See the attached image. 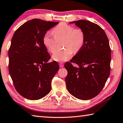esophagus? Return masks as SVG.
Returning a JSON list of instances; mask_svg holds the SVG:
<instances>
[{
    "instance_id": "1",
    "label": "esophagus",
    "mask_w": 123,
    "mask_h": 123,
    "mask_svg": "<svg viewBox=\"0 0 123 123\" xmlns=\"http://www.w3.org/2000/svg\"><path fill=\"white\" fill-rule=\"evenodd\" d=\"M59 66H60V67L62 68V67H64V64H63V63H60Z\"/></svg>"
}]
</instances>
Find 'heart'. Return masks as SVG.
Returning <instances> with one entry per match:
<instances>
[{
    "instance_id": "heart-1",
    "label": "heart",
    "mask_w": 123,
    "mask_h": 123,
    "mask_svg": "<svg viewBox=\"0 0 123 123\" xmlns=\"http://www.w3.org/2000/svg\"><path fill=\"white\" fill-rule=\"evenodd\" d=\"M53 37L49 33L43 35L42 41L48 52L53 53L56 48V41L63 39L62 44L64 47L56 50L52 55V59L57 62H64L68 60L73 52L76 53L81 49L85 41V34L80 28L74 27L65 23H61L53 29Z\"/></svg>"
}]
</instances>
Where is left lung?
Instances as JSON below:
<instances>
[{"label": "left lung", "mask_w": 123, "mask_h": 123, "mask_svg": "<svg viewBox=\"0 0 123 123\" xmlns=\"http://www.w3.org/2000/svg\"><path fill=\"white\" fill-rule=\"evenodd\" d=\"M69 23L83 31L85 41L70 62L64 64L68 71L66 86L73 96L88 100L99 94L110 75L111 48L105 33L99 25L85 20ZM71 62L79 67H74Z\"/></svg>", "instance_id": "left-lung-1"}]
</instances>
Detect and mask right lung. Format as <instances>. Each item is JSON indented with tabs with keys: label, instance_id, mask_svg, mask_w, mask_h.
Masks as SVG:
<instances>
[{
	"label": "right lung",
	"instance_id": "1",
	"mask_svg": "<svg viewBox=\"0 0 123 123\" xmlns=\"http://www.w3.org/2000/svg\"><path fill=\"white\" fill-rule=\"evenodd\" d=\"M59 22L39 19L19 27L11 40L8 50V70L16 90L30 100L49 93L52 80L59 69L57 62L48 61L50 56L42 41L43 35Z\"/></svg>",
	"mask_w": 123,
	"mask_h": 123
}]
</instances>
